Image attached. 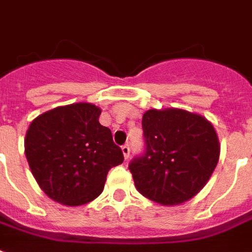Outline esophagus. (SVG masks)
I'll list each match as a JSON object with an SVG mask.
<instances>
[{
  "instance_id": "1",
  "label": "esophagus",
  "mask_w": 252,
  "mask_h": 252,
  "mask_svg": "<svg viewBox=\"0 0 252 252\" xmlns=\"http://www.w3.org/2000/svg\"><path fill=\"white\" fill-rule=\"evenodd\" d=\"M122 151H123V155H124V157H126V158H128V157H129V153H130L129 145H128V144H124V145L122 147Z\"/></svg>"
}]
</instances>
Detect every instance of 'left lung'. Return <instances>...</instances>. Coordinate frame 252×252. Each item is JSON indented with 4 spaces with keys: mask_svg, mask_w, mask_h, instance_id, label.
<instances>
[{
    "mask_svg": "<svg viewBox=\"0 0 252 252\" xmlns=\"http://www.w3.org/2000/svg\"><path fill=\"white\" fill-rule=\"evenodd\" d=\"M141 126L144 152L128 165L137 190L165 206L194 197L220 158L213 126L199 115L174 108L149 109Z\"/></svg>",
    "mask_w": 252,
    "mask_h": 252,
    "instance_id": "left-lung-1",
    "label": "left lung"
}]
</instances>
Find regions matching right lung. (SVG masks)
Returning a JSON list of instances; mask_svg holds the SVG:
<instances>
[{"instance_id": "right-lung-1", "label": "right lung", "mask_w": 252, "mask_h": 252, "mask_svg": "<svg viewBox=\"0 0 252 252\" xmlns=\"http://www.w3.org/2000/svg\"><path fill=\"white\" fill-rule=\"evenodd\" d=\"M90 103L58 107L30 124L25 155L34 178L50 198L67 206L91 202L104 189L107 173L124 161L112 132Z\"/></svg>"}]
</instances>
